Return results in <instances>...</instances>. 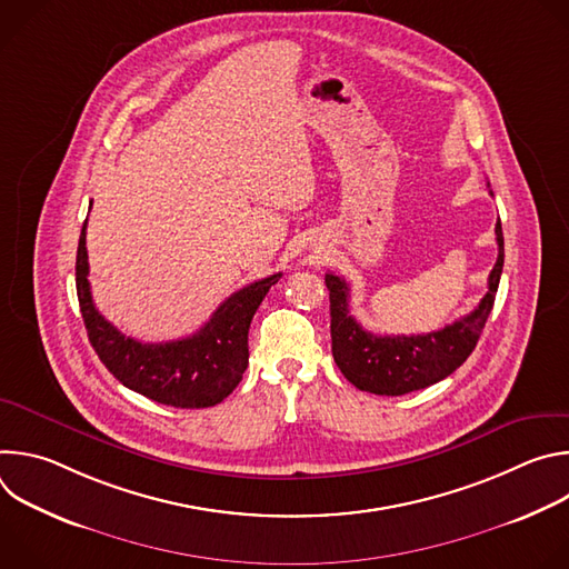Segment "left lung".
<instances>
[{
    "instance_id": "1",
    "label": "left lung",
    "mask_w": 569,
    "mask_h": 569,
    "mask_svg": "<svg viewBox=\"0 0 569 569\" xmlns=\"http://www.w3.org/2000/svg\"><path fill=\"white\" fill-rule=\"evenodd\" d=\"M498 261L489 274V292L479 306L441 331L426 336H373L349 312V283L329 272L323 277L331 299L333 358L345 378L362 391L378 396H402L426 389L448 378L477 347L489 319L505 266L502 222L496 224Z\"/></svg>"
}]
</instances>
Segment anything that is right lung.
I'll return each mask as SVG.
<instances>
[{
  "label": "right lung",
  "instance_id": "add662e5",
  "mask_svg": "<svg viewBox=\"0 0 569 569\" xmlns=\"http://www.w3.org/2000/svg\"><path fill=\"white\" fill-rule=\"evenodd\" d=\"M86 229L88 220L78 238L76 292L88 338L108 371L128 389L171 408L200 410L224 400L248 369L252 317L268 290L281 279V272L233 292L200 331L184 340L139 342L114 329L94 306L88 281Z\"/></svg>",
  "mask_w": 569,
  "mask_h": 569
}]
</instances>
